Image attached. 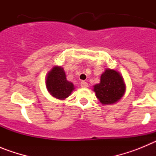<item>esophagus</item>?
Listing matches in <instances>:
<instances>
[{
	"instance_id": "esophagus-1",
	"label": "esophagus",
	"mask_w": 156,
	"mask_h": 156,
	"mask_svg": "<svg viewBox=\"0 0 156 156\" xmlns=\"http://www.w3.org/2000/svg\"><path fill=\"white\" fill-rule=\"evenodd\" d=\"M80 85L81 87L83 88H87L88 87V83L87 82H85V81H82V82L80 83Z\"/></svg>"
}]
</instances>
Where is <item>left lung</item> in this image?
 <instances>
[{
	"instance_id": "left-lung-1",
	"label": "left lung",
	"mask_w": 156,
	"mask_h": 156,
	"mask_svg": "<svg viewBox=\"0 0 156 156\" xmlns=\"http://www.w3.org/2000/svg\"><path fill=\"white\" fill-rule=\"evenodd\" d=\"M94 91L102 105L115 104L124 95L126 85L118 72L107 69L101 76L100 83L94 86Z\"/></svg>"
}]
</instances>
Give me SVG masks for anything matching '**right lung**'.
Here are the masks:
<instances>
[{"instance_id": "1", "label": "right lung", "mask_w": 156, "mask_h": 156, "mask_svg": "<svg viewBox=\"0 0 156 156\" xmlns=\"http://www.w3.org/2000/svg\"><path fill=\"white\" fill-rule=\"evenodd\" d=\"M46 87L48 92L60 100L68 98L73 90L74 85L66 80V73L61 66H55L47 75Z\"/></svg>"}]
</instances>
